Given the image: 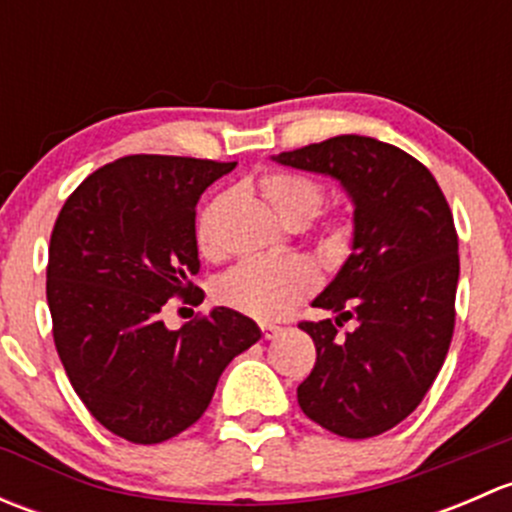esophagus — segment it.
<instances>
[{
    "mask_svg": "<svg viewBox=\"0 0 512 512\" xmlns=\"http://www.w3.org/2000/svg\"><path fill=\"white\" fill-rule=\"evenodd\" d=\"M260 329H262V337H265V339H275L277 334L282 332V329L277 327V324H260Z\"/></svg>",
    "mask_w": 512,
    "mask_h": 512,
    "instance_id": "obj_1",
    "label": "esophagus"
}]
</instances>
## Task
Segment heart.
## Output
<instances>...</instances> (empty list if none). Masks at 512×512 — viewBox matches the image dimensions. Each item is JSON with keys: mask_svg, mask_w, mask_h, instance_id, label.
<instances>
[{"mask_svg": "<svg viewBox=\"0 0 512 512\" xmlns=\"http://www.w3.org/2000/svg\"><path fill=\"white\" fill-rule=\"evenodd\" d=\"M260 190L270 200L272 210L285 225H307L322 205V190L317 183L292 173H267L260 180ZM227 198H215L198 218V247L203 255H218V218ZM347 230L334 227L327 247L332 252L342 250ZM317 285V272L307 260L285 257V260H247L227 270L215 285V297L220 304L247 314L252 319H277L287 314L297 302H302Z\"/></svg>", "mask_w": 512, "mask_h": 512, "instance_id": "1", "label": "heart"}]
</instances>
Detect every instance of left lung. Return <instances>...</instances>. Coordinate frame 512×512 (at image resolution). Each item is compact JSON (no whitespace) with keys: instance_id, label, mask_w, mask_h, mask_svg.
Masks as SVG:
<instances>
[{"instance_id":"obj_1","label":"left lung","mask_w":512,"mask_h":512,"mask_svg":"<svg viewBox=\"0 0 512 512\" xmlns=\"http://www.w3.org/2000/svg\"><path fill=\"white\" fill-rule=\"evenodd\" d=\"M272 160L337 180L354 208L352 255L312 302L337 317L299 324L317 361L297 401L337 436H379L421 404L451 347V208L426 165L369 136L347 133ZM344 321L355 322L352 333L338 332Z\"/></svg>"}]
</instances>
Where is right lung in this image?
<instances>
[{
    "label": "right lung",
    "mask_w": 512,
    "mask_h": 512,
    "mask_svg": "<svg viewBox=\"0 0 512 512\" xmlns=\"http://www.w3.org/2000/svg\"><path fill=\"white\" fill-rule=\"evenodd\" d=\"M237 163L126 156L91 173L56 218L46 270L54 344L71 386L101 426L160 443L208 409L225 366L262 337L218 307L180 329L170 297L198 299L195 205Z\"/></svg>",
    "instance_id": "add662e5"
}]
</instances>
